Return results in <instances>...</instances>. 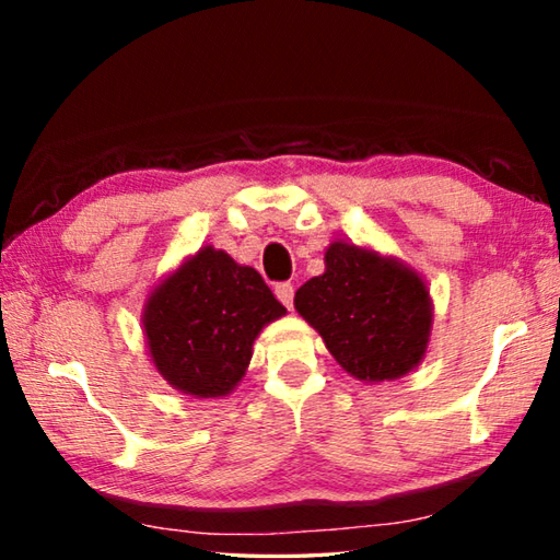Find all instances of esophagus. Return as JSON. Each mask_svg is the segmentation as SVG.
Segmentation results:
<instances>
[{"label":"esophagus","mask_w":560,"mask_h":560,"mask_svg":"<svg viewBox=\"0 0 560 560\" xmlns=\"http://www.w3.org/2000/svg\"><path fill=\"white\" fill-rule=\"evenodd\" d=\"M273 293H277V299L283 303V306H287V308L293 306V287H291V283H277Z\"/></svg>","instance_id":"esophagus-1"}]
</instances>
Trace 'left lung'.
Masks as SVG:
<instances>
[{
  "instance_id": "1",
  "label": "left lung",
  "mask_w": 560,
  "mask_h": 560,
  "mask_svg": "<svg viewBox=\"0 0 560 560\" xmlns=\"http://www.w3.org/2000/svg\"><path fill=\"white\" fill-rule=\"evenodd\" d=\"M293 306L358 381H397L424 358L432 330L428 283L365 246L334 242L326 271L303 283Z\"/></svg>"
}]
</instances>
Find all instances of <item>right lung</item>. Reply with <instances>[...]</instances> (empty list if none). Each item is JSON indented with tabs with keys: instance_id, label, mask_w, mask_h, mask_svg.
<instances>
[{
	"instance_id": "add662e5",
	"label": "right lung",
	"mask_w": 560,
	"mask_h": 560,
	"mask_svg": "<svg viewBox=\"0 0 560 560\" xmlns=\"http://www.w3.org/2000/svg\"><path fill=\"white\" fill-rule=\"evenodd\" d=\"M283 314L257 269L202 246L150 293L143 328L158 373L175 390L224 397L249 368L261 328Z\"/></svg>"
}]
</instances>
